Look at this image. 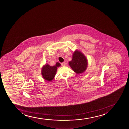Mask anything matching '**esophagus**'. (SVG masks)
<instances>
[{
	"label": "esophagus",
	"mask_w": 129,
	"mask_h": 129,
	"mask_svg": "<svg viewBox=\"0 0 129 129\" xmlns=\"http://www.w3.org/2000/svg\"><path fill=\"white\" fill-rule=\"evenodd\" d=\"M61 65L62 66H65L66 65L65 62H63L62 63H61Z\"/></svg>",
	"instance_id": "1"
}]
</instances>
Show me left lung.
Instances as JSON below:
<instances>
[{
	"label": "left lung",
	"instance_id": "8db88e82",
	"mask_svg": "<svg viewBox=\"0 0 129 129\" xmlns=\"http://www.w3.org/2000/svg\"><path fill=\"white\" fill-rule=\"evenodd\" d=\"M69 65L77 74L83 73L86 69L88 62L85 56L78 51H76L73 54L72 61Z\"/></svg>",
	"mask_w": 129,
	"mask_h": 129
}]
</instances>
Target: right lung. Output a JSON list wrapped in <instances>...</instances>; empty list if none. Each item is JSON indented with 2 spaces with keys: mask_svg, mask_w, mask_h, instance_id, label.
<instances>
[{
  "mask_svg": "<svg viewBox=\"0 0 129 129\" xmlns=\"http://www.w3.org/2000/svg\"><path fill=\"white\" fill-rule=\"evenodd\" d=\"M60 64L57 62L55 65L50 66L47 64L43 67L41 74L43 77L47 81H50L53 80L56 74L57 67H60Z\"/></svg>",
  "mask_w": 129,
  "mask_h": 129,
  "instance_id": "obj_1",
  "label": "right lung"
}]
</instances>
